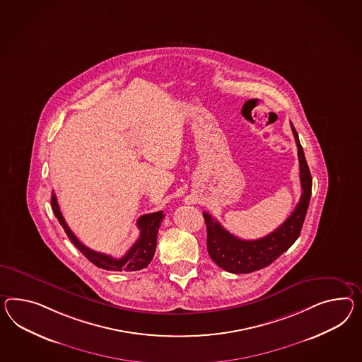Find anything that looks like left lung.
Here are the masks:
<instances>
[{"label":"left lung","mask_w":362,"mask_h":362,"mask_svg":"<svg viewBox=\"0 0 362 362\" xmlns=\"http://www.w3.org/2000/svg\"><path fill=\"white\" fill-rule=\"evenodd\" d=\"M291 130L297 143L302 195L294 211L277 230L257 240H244L227 231L210 214L204 213L209 255L218 267L230 273H252L268 267L294 244L300 233L311 198L313 178L293 123Z\"/></svg>","instance_id":"left-lung-1"}]
</instances>
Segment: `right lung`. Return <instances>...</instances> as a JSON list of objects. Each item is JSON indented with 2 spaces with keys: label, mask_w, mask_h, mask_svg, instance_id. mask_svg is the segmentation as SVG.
<instances>
[{
  "label": "right lung",
  "mask_w": 362,
  "mask_h": 362,
  "mask_svg": "<svg viewBox=\"0 0 362 362\" xmlns=\"http://www.w3.org/2000/svg\"><path fill=\"white\" fill-rule=\"evenodd\" d=\"M51 206H52V210H54L57 221L64 228L65 233L69 238L71 243L83 253L86 259H89L90 262H93L95 267L105 269V270H112V272H122V270L135 272V270L147 268L149 262L153 259L156 244H158V228H160L161 221L165 216L163 211L146 214V215L140 216L138 219V227L140 230V236L138 238V240L134 243V245L122 259H114L109 255L100 253V252L88 248L74 236V232L71 231V228L65 223L54 192L51 195Z\"/></svg>",
  "instance_id": "right-lung-1"
}]
</instances>
